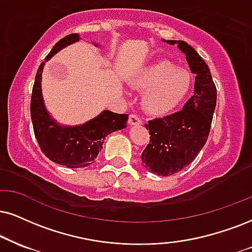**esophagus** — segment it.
<instances>
[{
	"label": "esophagus",
	"mask_w": 252,
	"mask_h": 252,
	"mask_svg": "<svg viewBox=\"0 0 252 252\" xmlns=\"http://www.w3.org/2000/svg\"><path fill=\"white\" fill-rule=\"evenodd\" d=\"M128 124L131 126H136V125H141L142 121L139 117H136L135 114H131L128 118Z\"/></svg>",
	"instance_id": "34e87169"
}]
</instances>
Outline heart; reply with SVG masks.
<instances>
[{
    "instance_id": "obj_1",
    "label": "heart",
    "mask_w": 252,
    "mask_h": 252,
    "mask_svg": "<svg viewBox=\"0 0 252 252\" xmlns=\"http://www.w3.org/2000/svg\"><path fill=\"white\" fill-rule=\"evenodd\" d=\"M192 76L188 70L162 60L145 65L134 73L132 84L144 92L142 106L152 116H166L185 100Z\"/></svg>"
}]
</instances>
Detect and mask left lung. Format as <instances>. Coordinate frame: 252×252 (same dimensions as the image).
I'll list each match as a JSON object with an SVG mask.
<instances>
[{
  "label": "left lung",
  "mask_w": 252,
  "mask_h": 252,
  "mask_svg": "<svg viewBox=\"0 0 252 252\" xmlns=\"http://www.w3.org/2000/svg\"><path fill=\"white\" fill-rule=\"evenodd\" d=\"M178 46L195 74L194 95L182 111L146 124L151 141L141 154L142 166L151 173L169 176L187 167L206 145L216 107V86L200 55L183 40L162 39Z\"/></svg>",
  "instance_id": "1"
}]
</instances>
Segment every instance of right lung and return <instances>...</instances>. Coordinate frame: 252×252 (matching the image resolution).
I'll list each match as a JSON object with an SVG mask.
<instances>
[{"label":"right lung","mask_w":252,"mask_h":252,"mask_svg":"<svg viewBox=\"0 0 252 252\" xmlns=\"http://www.w3.org/2000/svg\"><path fill=\"white\" fill-rule=\"evenodd\" d=\"M82 39L77 33L65 36L55 44L45 62L39 65L31 94V121L40 150L54 162L67 168L88 167L98 157L106 136L124 129L128 116L104 110L97 117L80 125H64L51 117L46 110L42 93V73L44 65L62 49ZM98 46L97 43H93Z\"/></svg>","instance_id":"add662e5"}]
</instances>
